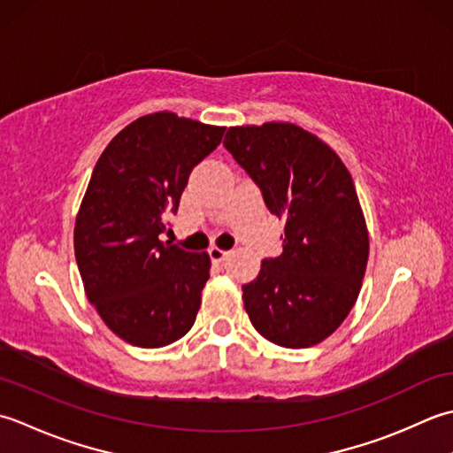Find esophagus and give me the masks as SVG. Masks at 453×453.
<instances>
[{
    "mask_svg": "<svg viewBox=\"0 0 453 453\" xmlns=\"http://www.w3.org/2000/svg\"><path fill=\"white\" fill-rule=\"evenodd\" d=\"M228 250H223V248H217V246H213V248H209V256H211V260L213 262H225L226 257H228Z\"/></svg>",
    "mask_w": 453,
    "mask_h": 453,
    "instance_id": "obj_1",
    "label": "esophagus"
}]
</instances>
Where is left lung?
Wrapping results in <instances>:
<instances>
[{
    "label": "left lung",
    "mask_w": 453,
    "mask_h": 453,
    "mask_svg": "<svg viewBox=\"0 0 453 453\" xmlns=\"http://www.w3.org/2000/svg\"><path fill=\"white\" fill-rule=\"evenodd\" d=\"M225 146L285 220L283 254L242 285L248 317L281 348L315 346L342 325L365 275L369 234L352 175L293 123L230 127Z\"/></svg>",
    "instance_id": "obj_1"
}]
</instances>
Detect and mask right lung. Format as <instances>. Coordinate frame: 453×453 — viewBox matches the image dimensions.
I'll use <instances>...</instances> for the list:
<instances>
[{
	"label": "right lung",
	"instance_id": "add662e5",
	"mask_svg": "<svg viewBox=\"0 0 453 453\" xmlns=\"http://www.w3.org/2000/svg\"><path fill=\"white\" fill-rule=\"evenodd\" d=\"M225 127L158 111L127 125L91 173L73 226L84 289L111 332L138 348L186 336L209 280L207 252L162 242L193 165Z\"/></svg>",
	"mask_w": 453,
	"mask_h": 453
}]
</instances>
